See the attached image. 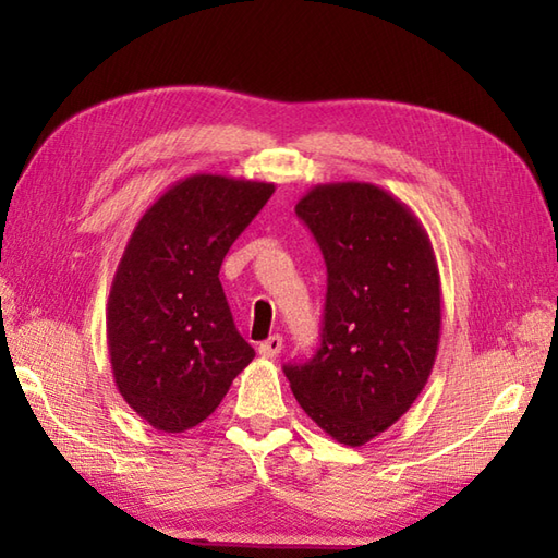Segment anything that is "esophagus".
Returning <instances> with one entry per match:
<instances>
[{
    "label": "esophagus",
    "mask_w": 558,
    "mask_h": 558,
    "mask_svg": "<svg viewBox=\"0 0 558 558\" xmlns=\"http://www.w3.org/2000/svg\"><path fill=\"white\" fill-rule=\"evenodd\" d=\"M280 350H282V338H280V336H270L268 340H264V342H260V345H258V354H260V357H268V360L278 357Z\"/></svg>",
    "instance_id": "obj_1"
}]
</instances>
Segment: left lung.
<instances>
[{"label": "left lung", "mask_w": 558, "mask_h": 558, "mask_svg": "<svg viewBox=\"0 0 558 558\" xmlns=\"http://www.w3.org/2000/svg\"><path fill=\"white\" fill-rule=\"evenodd\" d=\"M294 213L328 270L322 348L286 364L302 410L338 444L364 446L417 400L441 338V278L417 216L369 182L310 189Z\"/></svg>", "instance_id": "left-lung-1"}]
</instances>
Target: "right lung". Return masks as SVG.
<instances>
[{
  "label": "right lung",
  "instance_id": "add662e5",
  "mask_svg": "<svg viewBox=\"0 0 558 558\" xmlns=\"http://www.w3.org/2000/svg\"><path fill=\"white\" fill-rule=\"evenodd\" d=\"M272 192L270 182L192 174L129 236L110 288L108 350L117 390L153 429L180 434L204 422L254 360L218 272Z\"/></svg>",
  "mask_w": 558,
  "mask_h": 558
}]
</instances>
